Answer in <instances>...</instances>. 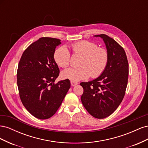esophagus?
<instances>
[{
    "instance_id": "1",
    "label": "esophagus",
    "mask_w": 148,
    "mask_h": 148,
    "mask_svg": "<svg viewBox=\"0 0 148 148\" xmlns=\"http://www.w3.org/2000/svg\"><path fill=\"white\" fill-rule=\"evenodd\" d=\"M71 86H75L76 85L78 84V83H77V82H75L71 81Z\"/></svg>"
}]
</instances>
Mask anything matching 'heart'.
<instances>
[{"mask_svg": "<svg viewBox=\"0 0 148 148\" xmlns=\"http://www.w3.org/2000/svg\"><path fill=\"white\" fill-rule=\"evenodd\" d=\"M74 55L82 56L79 67L67 69L62 71L63 78L73 82H78L88 78L89 76L96 78L100 76L106 68L109 60L108 52L106 49L99 47L95 42L81 41L71 45ZM57 65L65 68L70 64L71 56L65 47L58 48L53 54Z\"/></svg>", "mask_w": 148, "mask_h": 148, "instance_id": "obj_1", "label": "heart"}]
</instances>
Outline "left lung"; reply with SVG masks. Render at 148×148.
<instances>
[{
  "instance_id": "left-lung-1",
  "label": "left lung",
  "mask_w": 148,
  "mask_h": 148,
  "mask_svg": "<svg viewBox=\"0 0 148 148\" xmlns=\"http://www.w3.org/2000/svg\"><path fill=\"white\" fill-rule=\"evenodd\" d=\"M104 41L109 54L107 66L96 79L82 82L81 97L84 108L92 117L104 119L110 115L122 102L128 83V62L123 48L112 38L95 35Z\"/></svg>"
}]
</instances>
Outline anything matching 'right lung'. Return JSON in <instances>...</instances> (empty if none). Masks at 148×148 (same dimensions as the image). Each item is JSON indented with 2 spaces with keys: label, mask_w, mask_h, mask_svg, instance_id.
Instances as JSON below:
<instances>
[{
  "label": "right lung",
  "mask_w": 148,
  "mask_h": 148,
  "mask_svg": "<svg viewBox=\"0 0 148 148\" xmlns=\"http://www.w3.org/2000/svg\"><path fill=\"white\" fill-rule=\"evenodd\" d=\"M60 40L43 37L25 49L17 70V85L22 104L34 117H51L70 88L69 79L54 83L60 70L53 58Z\"/></svg>",
  "instance_id": "1"
}]
</instances>
